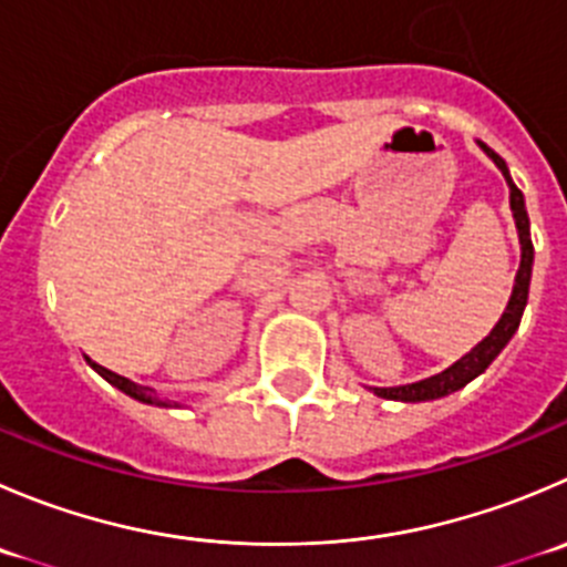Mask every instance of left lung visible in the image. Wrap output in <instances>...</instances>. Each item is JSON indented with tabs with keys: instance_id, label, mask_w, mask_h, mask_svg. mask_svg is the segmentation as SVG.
<instances>
[{
	"instance_id": "obj_1",
	"label": "left lung",
	"mask_w": 567,
	"mask_h": 567,
	"mask_svg": "<svg viewBox=\"0 0 567 567\" xmlns=\"http://www.w3.org/2000/svg\"><path fill=\"white\" fill-rule=\"evenodd\" d=\"M480 150L496 163L498 172L504 174L509 188V210H513L515 218V229H518V240H520V266L518 274H515V285H513V296L507 301V310L502 312L496 327L491 329L487 338H482L474 349L468 351L465 357H460L454 365H449L446 371L435 373L430 379H421V382L412 384H399V388H371L373 395L379 399H393V401H404V404H417V401H432V399H443V395H452L457 390H463L465 384L474 382L480 373L487 371L493 360L504 351V346L513 340V334L518 332L520 327V316L526 310V299H529V282H532V262H535V246H532V235H529V216H526V202L524 194L515 188L513 177H509V168L496 152L491 150L487 144L476 141Z\"/></svg>"
}]
</instances>
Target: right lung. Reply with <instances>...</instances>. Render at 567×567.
<instances>
[{"mask_svg": "<svg viewBox=\"0 0 567 567\" xmlns=\"http://www.w3.org/2000/svg\"><path fill=\"white\" fill-rule=\"evenodd\" d=\"M87 365H91L93 371L99 373V377H102V379H107V382L113 384V388H118L121 393H126V395H130V399H135V401H144V404H155V406H183V404H179V401H168V399H161V395H157L155 390H152V388H144V384L130 382V379H126V377H121V373H115V371H107V368H104V365H99V362H93L91 357H87Z\"/></svg>", "mask_w": 567, "mask_h": 567, "instance_id": "1", "label": "right lung"}]
</instances>
